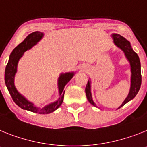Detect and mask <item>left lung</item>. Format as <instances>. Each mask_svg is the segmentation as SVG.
<instances>
[{
  "label": "left lung",
  "mask_w": 147,
  "mask_h": 147,
  "mask_svg": "<svg viewBox=\"0 0 147 147\" xmlns=\"http://www.w3.org/2000/svg\"><path fill=\"white\" fill-rule=\"evenodd\" d=\"M112 38L113 39L115 45L123 52L125 57L129 63L130 69H131V84H130L129 92L128 95H127V98H125V100H123L122 104L118 108V109H119L127 103H128L129 101L132 100L138 92L141 85V62H140L138 55L136 52L133 51L132 46H131L130 42L129 40H127L123 36H121L118 34H115V33L112 34ZM85 92H86L87 100H89V103L94 107H97L95 102L93 101L92 96L90 79H89V81H88L87 84H86Z\"/></svg>",
  "instance_id": "left-lung-1"
}]
</instances>
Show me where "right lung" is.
Returning a JSON list of instances; mask_svg holds the SVG:
<instances>
[{"label":"right lung","mask_w":147,"mask_h":147,"mask_svg":"<svg viewBox=\"0 0 147 147\" xmlns=\"http://www.w3.org/2000/svg\"><path fill=\"white\" fill-rule=\"evenodd\" d=\"M43 35L44 34L41 32H34L29 34L22 43H20L12 50L9 55V59L5 69V84L14 102L21 109L35 112V113H38V114H49L56 110L62 104L65 93L64 87L66 84L75 75V72H66V73H61L59 75L58 80L59 98L55 101L47 104L43 107H37L32 102L28 100L24 95H21L18 91V89L15 86V74L17 73L19 60L22 58L24 52L36 45L43 38Z\"/></svg>","instance_id":"1"}]
</instances>
